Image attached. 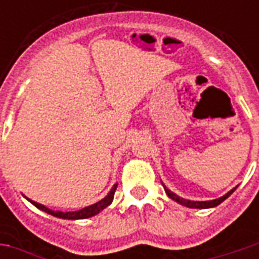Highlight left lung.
<instances>
[{"label":"left lung","instance_id":"1","mask_svg":"<svg viewBox=\"0 0 259 259\" xmlns=\"http://www.w3.org/2000/svg\"><path fill=\"white\" fill-rule=\"evenodd\" d=\"M162 186H163V189H165V193H166V195H168L169 198H172L174 201H176V202L180 204V205H185L187 206V208H197V209H206V208H213V206H218L221 202H223V201L228 198L229 195L236 190V187H234V189L228 191V193H226L225 195H222V197H219V198H215V200H211V201H190V200H186V198H182V197H179L178 194H175L174 191L169 190L168 187L163 185V183Z\"/></svg>","mask_w":259,"mask_h":259}]
</instances>
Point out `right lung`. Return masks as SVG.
<instances>
[{"instance_id":"obj_1","label":"right lung","mask_w":259,"mask_h":259,"mask_svg":"<svg viewBox=\"0 0 259 259\" xmlns=\"http://www.w3.org/2000/svg\"><path fill=\"white\" fill-rule=\"evenodd\" d=\"M116 187H118V183H115L113 187L109 190L102 200H100L96 204H93V205H89V206H84L83 209H79V211H73V212H62V211H53V209H50L47 208L46 205H42V204H38L36 201L30 200V198H27L25 197L26 200L30 201L33 205L38 208V209H41V211L47 212L50 215H53V217H57V218H61V219H69V221H76V219H87V218H91L97 215V213H100L102 209H105L111 202L113 201V195H115V190H116Z\"/></svg>"}]
</instances>
